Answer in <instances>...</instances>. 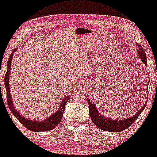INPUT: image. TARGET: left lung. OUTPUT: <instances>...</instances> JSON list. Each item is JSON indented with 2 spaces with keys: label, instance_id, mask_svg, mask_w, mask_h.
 Wrapping results in <instances>:
<instances>
[{
  "label": "left lung",
  "instance_id": "1",
  "mask_svg": "<svg viewBox=\"0 0 157 157\" xmlns=\"http://www.w3.org/2000/svg\"><path fill=\"white\" fill-rule=\"evenodd\" d=\"M138 52H139V57L141 58V60H143L144 64L147 65L146 54L144 48L141 46H140V45H138ZM87 99L89 105L90 117H91L93 123H94L99 129L104 131H108V132H121V131L124 130V129L129 127V126L135 122V121L139 117V114H141V112L145 109L146 104L147 103V101H146L145 104L141 107V109H140L139 112L136 113L133 117H129V118L126 120L118 121V120H112L101 115L98 111L97 110V109H96L95 105H94L87 98Z\"/></svg>",
  "mask_w": 157,
  "mask_h": 157
}]
</instances>
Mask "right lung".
Here are the masks:
<instances>
[{
    "mask_svg": "<svg viewBox=\"0 0 157 157\" xmlns=\"http://www.w3.org/2000/svg\"><path fill=\"white\" fill-rule=\"evenodd\" d=\"M15 50L13 52L10 56L9 60L7 61V71L5 74L4 77V84L5 87L6 89V101H7V105L9 106L11 112L14 114L15 117L20 121L23 126H25L29 130L33 131V132H43V131H48L53 129L54 128L56 127L57 126L60 124V121H61L62 117H63V114L64 112L65 105L67 102H68L69 99H70V96H67L62 101L61 104H60V108L58 112H56L53 115L49 117L48 118L43 120L41 122H38L36 121H32L25 118V117H22V115L19 114L18 112H16L15 106L13 105V101H12L10 97V86H9V76L10 73V66H11V60L13 58V54L14 53Z\"/></svg>",
    "mask_w": 157,
    "mask_h": 157,
    "instance_id": "1",
    "label": "right lung"
}]
</instances>
